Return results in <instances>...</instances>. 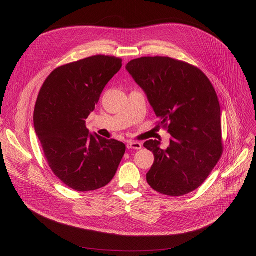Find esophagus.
Wrapping results in <instances>:
<instances>
[{
	"label": "esophagus",
	"instance_id": "34e87169",
	"mask_svg": "<svg viewBox=\"0 0 256 256\" xmlns=\"http://www.w3.org/2000/svg\"><path fill=\"white\" fill-rule=\"evenodd\" d=\"M126 147L128 150H139L142 148V145L139 142H135V141H128L126 144Z\"/></svg>",
	"mask_w": 256,
	"mask_h": 256
}]
</instances>
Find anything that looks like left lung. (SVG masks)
<instances>
[{"mask_svg": "<svg viewBox=\"0 0 256 256\" xmlns=\"http://www.w3.org/2000/svg\"><path fill=\"white\" fill-rule=\"evenodd\" d=\"M126 70L145 91L158 126L171 135L165 150L160 141L144 143L154 156L147 182L172 197L191 193L204 182L223 154L216 90L198 67L169 57L134 59Z\"/></svg>", "mask_w": 256, "mask_h": 256, "instance_id": "left-lung-1", "label": "left lung"}]
</instances>
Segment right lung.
I'll return each instance as SVG.
<instances>
[{
    "mask_svg": "<svg viewBox=\"0 0 256 256\" xmlns=\"http://www.w3.org/2000/svg\"><path fill=\"white\" fill-rule=\"evenodd\" d=\"M122 66V59L96 55L54 70L39 91L34 126L54 174L67 186L88 192L106 186L118 169L126 145L89 135L86 119Z\"/></svg>",
    "mask_w": 256,
    "mask_h": 256,
    "instance_id": "right-lung-1",
    "label": "right lung"
}]
</instances>
